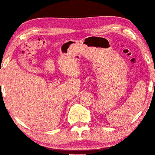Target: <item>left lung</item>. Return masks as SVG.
Wrapping results in <instances>:
<instances>
[{
    "label": "left lung",
    "instance_id": "8db88e82",
    "mask_svg": "<svg viewBox=\"0 0 155 155\" xmlns=\"http://www.w3.org/2000/svg\"><path fill=\"white\" fill-rule=\"evenodd\" d=\"M154 87H155V83H154Z\"/></svg>",
    "mask_w": 155,
    "mask_h": 155
}]
</instances>
